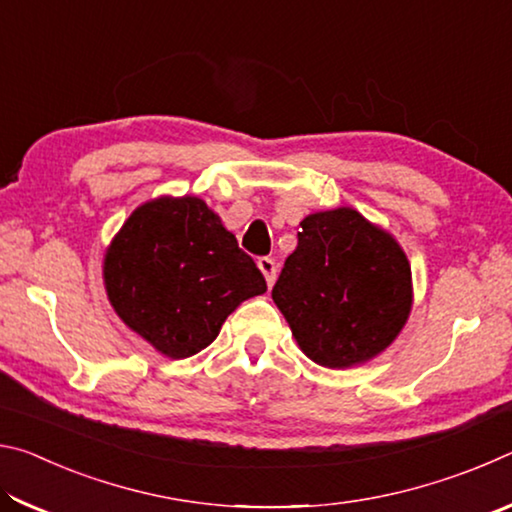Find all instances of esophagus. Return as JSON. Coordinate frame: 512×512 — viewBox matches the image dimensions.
<instances>
[{
  "label": "esophagus",
  "mask_w": 512,
  "mask_h": 512,
  "mask_svg": "<svg viewBox=\"0 0 512 512\" xmlns=\"http://www.w3.org/2000/svg\"><path fill=\"white\" fill-rule=\"evenodd\" d=\"M257 266H259V271L264 273L268 287H273L275 277H277V264H275V259H271V257H259V259H257Z\"/></svg>",
  "instance_id": "esophagus-1"
}]
</instances>
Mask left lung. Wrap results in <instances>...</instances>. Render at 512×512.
Instances as JSON below:
<instances>
[{
  "label": "left lung",
  "instance_id": "8db88e82",
  "mask_svg": "<svg viewBox=\"0 0 512 512\" xmlns=\"http://www.w3.org/2000/svg\"><path fill=\"white\" fill-rule=\"evenodd\" d=\"M271 296L311 361L350 368L402 332L413 305L411 266L391 232L336 207L300 221Z\"/></svg>",
  "mask_w": 512,
  "mask_h": 512
}]
</instances>
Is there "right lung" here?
Listing matches in <instances>:
<instances>
[{
    "label": "right lung",
    "instance_id": "1",
    "mask_svg": "<svg viewBox=\"0 0 512 512\" xmlns=\"http://www.w3.org/2000/svg\"><path fill=\"white\" fill-rule=\"evenodd\" d=\"M117 316L169 359L207 348L266 280L219 214L196 196H160L128 216L103 257Z\"/></svg>",
    "mask_w": 512,
    "mask_h": 512
}]
</instances>
